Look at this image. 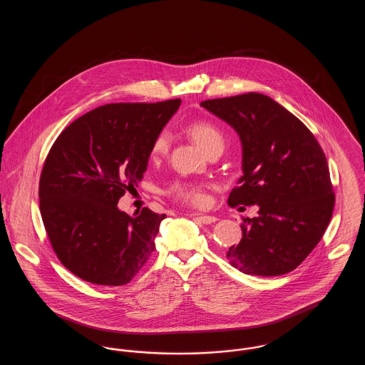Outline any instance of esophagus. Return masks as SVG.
I'll return each instance as SVG.
<instances>
[{
    "mask_svg": "<svg viewBox=\"0 0 365 365\" xmlns=\"http://www.w3.org/2000/svg\"><path fill=\"white\" fill-rule=\"evenodd\" d=\"M190 217L197 219L200 223L202 225H212L215 223L217 219L215 216H208V215H201V213H190Z\"/></svg>",
    "mask_w": 365,
    "mask_h": 365,
    "instance_id": "34e87169",
    "label": "esophagus"
}]
</instances>
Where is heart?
<instances>
[{
	"mask_svg": "<svg viewBox=\"0 0 365 365\" xmlns=\"http://www.w3.org/2000/svg\"><path fill=\"white\" fill-rule=\"evenodd\" d=\"M192 139L197 142V145L207 153L210 149L222 146L225 148V135L222 130L207 120H198L194 122L189 128ZM168 135L165 133H160L155 138L152 146V155L161 156L168 149ZM171 192L179 200L189 202L192 205H202L205 202V192L202 186L195 183H186V182H176L171 186Z\"/></svg>",
	"mask_w": 365,
	"mask_h": 365,
	"instance_id": "b5f03b06",
	"label": "heart"
}]
</instances>
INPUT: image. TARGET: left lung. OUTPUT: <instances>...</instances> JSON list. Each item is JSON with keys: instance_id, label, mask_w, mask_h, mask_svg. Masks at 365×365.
Here are the masks:
<instances>
[{"instance_id": "obj_1", "label": "left lung", "mask_w": 365, "mask_h": 365, "mask_svg": "<svg viewBox=\"0 0 365 365\" xmlns=\"http://www.w3.org/2000/svg\"><path fill=\"white\" fill-rule=\"evenodd\" d=\"M230 124L242 145V173L228 205H259L243 219L242 240L228 249L247 275L278 277L295 269L322 240L335 195L327 158L307 125L260 93L201 103Z\"/></svg>"}]
</instances>
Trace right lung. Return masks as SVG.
I'll use <instances>...</instances> for the list:
<instances>
[{
	"mask_svg": "<svg viewBox=\"0 0 365 365\" xmlns=\"http://www.w3.org/2000/svg\"><path fill=\"white\" fill-rule=\"evenodd\" d=\"M180 100L106 104L71 123L53 143L39 179V208L53 250L73 275L123 286L149 260L165 215L118 208L148 168L157 135Z\"/></svg>",
	"mask_w": 365,
	"mask_h": 365,
	"instance_id": "obj_1",
	"label": "right lung"
}]
</instances>
